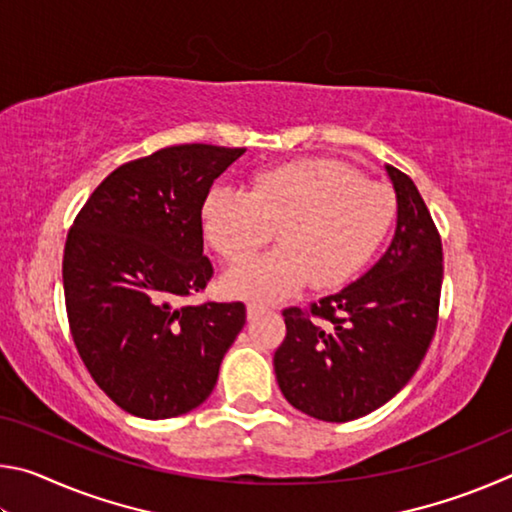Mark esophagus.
Instances as JSON below:
<instances>
[{
	"mask_svg": "<svg viewBox=\"0 0 512 512\" xmlns=\"http://www.w3.org/2000/svg\"><path fill=\"white\" fill-rule=\"evenodd\" d=\"M268 311H271V307L264 305V302H248V318L250 320L264 316V314H268Z\"/></svg>",
	"mask_w": 512,
	"mask_h": 512,
	"instance_id": "34e87169",
	"label": "esophagus"
}]
</instances>
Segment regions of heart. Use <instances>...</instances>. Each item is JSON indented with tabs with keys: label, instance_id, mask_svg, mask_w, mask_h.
I'll return each mask as SVG.
<instances>
[{
	"label": "heart",
	"instance_id": "obj_1",
	"mask_svg": "<svg viewBox=\"0 0 512 512\" xmlns=\"http://www.w3.org/2000/svg\"><path fill=\"white\" fill-rule=\"evenodd\" d=\"M203 230L228 264H244L273 239L280 248L225 275L232 296L280 300L305 287L348 284L391 232L397 201L339 160H302L266 169L253 187L216 185L203 203Z\"/></svg>",
	"mask_w": 512,
	"mask_h": 512
}]
</instances>
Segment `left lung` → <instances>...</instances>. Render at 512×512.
Returning a JSON list of instances; mask_svg holds the SVG:
<instances>
[{
  "label": "left lung",
  "mask_w": 512,
  "mask_h": 512,
  "mask_svg": "<svg viewBox=\"0 0 512 512\" xmlns=\"http://www.w3.org/2000/svg\"><path fill=\"white\" fill-rule=\"evenodd\" d=\"M397 201L391 246L379 262L309 311H282L287 336L273 366L298 411L348 422L379 409L409 384L438 325L443 244L418 187L386 164Z\"/></svg>",
  "instance_id": "1"
}]
</instances>
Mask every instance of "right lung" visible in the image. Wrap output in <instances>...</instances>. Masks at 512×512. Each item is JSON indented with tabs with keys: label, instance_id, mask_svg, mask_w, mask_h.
<instances>
[{
	"label": "right lung",
	"instance_id": "right-lung-1",
	"mask_svg": "<svg viewBox=\"0 0 512 512\" xmlns=\"http://www.w3.org/2000/svg\"><path fill=\"white\" fill-rule=\"evenodd\" d=\"M244 153L180 144L121 164L69 230L63 287L74 345L101 391L137 418L201 406L246 325L244 302L178 305L214 273L203 203Z\"/></svg>",
	"mask_w": 512,
	"mask_h": 512
}]
</instances>
